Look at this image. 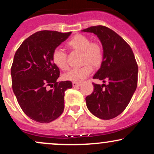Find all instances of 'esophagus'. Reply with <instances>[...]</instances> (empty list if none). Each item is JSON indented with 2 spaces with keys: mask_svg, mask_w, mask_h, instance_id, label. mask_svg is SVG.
<instances>
[{
  "mask_svg": "<svg viewBox=\"0 0 154 154\" xmlns=\"http://www.w3.org/2000/svg\"><path fill=\"white\" fill-rule=\"evenodd\" d=\"M72 85H73L74 88H77V87H79V86L81 85V84H80V83H79V82H72Z\"/></svg>",
  "mask_w": 154,
  "mask_h": 154,
  "instance_id": "1",
  "label": "esophagus"
}]
</instances>
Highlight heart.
<instances>
[{"instance_id":"obj_1","label":"heart","mask_w":154,"mask_h":154,"mask_svg":"<svg viewBox=\"0 0 154 154\" xmlns=\"http://www.w3.org/2000/svg\"><path fill=\"white\" fill-rule=\"evenodd\" d=\"M67 45L75 50L82 52V61L85 63L82 66L75 68L66 72L63 76L66 80L75 82H82L93 72V66H98L103 60V49L100 44L91 42L87 36L76 35L67 42ZM53 61L61 69H68L67 56L64 50L57 47L52 54Z\"/></svg>"}]
</instances>
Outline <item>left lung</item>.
<instances>
[{"label": "left lung", "mask_w": 154, "mask_h": 154, "mask_svg": "<svg viewBox=\"0 0 154 154\" xmlns=\"http://www.w3.org/2000/svg\"><path fill=\"white\" fill-rule=\"evenodd\" d=\"M97 35L103 46V60L93 79L107 85L93 83L94 90L85 98L87 107L93 115L111 119L126 109L137 85L138 67L132 48L117 33L98 25L82 29Z\"/></svg>", "instance_id": "obj_1"}]
</instances>
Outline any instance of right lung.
I'll use <instances>...</instances> for the list:
<instances>
[{"label": "right lung", "instance_id": "right-lung-1", "mask_svg": "<svg viewBox=\"0 0 154 154\" xmlns=\"http://www.w3.org/2000/svg\"><path fill=\"white\" fill-rule=\"evenodd\" d=\"M71 33L37 32L23 42L14 57L11 69L14 93L24 114L38 122H51L64 109V92L72 88V83L57 82L60 71L52 54ZM47 86L53 88L48 91Z\"/></svg>", "mask_w": 154, "mask_h": 154}]
</instances>
